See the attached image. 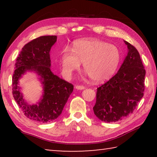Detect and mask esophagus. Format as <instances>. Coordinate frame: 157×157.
<instances>
[{
    "label": "esophagus",
    "instance_id": "esophagus-1",
    "mask_svg": "<svg viewBox=\"0 0 157 157\" xmlns=\"http://www.w3.org/2000/svg\"><path fill=\"white\" fill-rule=\"evenodd\" d=\"M75 89H79V90H82L85 89V86H82V85H77V86H75Z\"/></svg>",
    "mask_w": 157,
    "mask_h": 157
}]
</instances>
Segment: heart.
<instances>
[{
    "label": "heart",
    "instance_id": "obj_1",
    "mask_svg": "<svg viewBox=\"0 0 157 157\" xmlns=\"http://www.w3.org/2000/svg\"><path fill=\"white\" fill-rule=\"evenodd\" d=\"M120 50L115 45L96 39H82L74 41L72 49L66 48L60 56L63 75L69 78L79 70L81 62L93 81L109 79L121 62Z\"/></svg>",
    "mask_w": 157,
    "mask_h": 157
}]
</instances>
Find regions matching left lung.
<instances>
[{
    "label": "left lung",
    "mask_w": 157,
    "mask_h": 157,
    "mask_svg": "<svg viewBox=\"0 0 157 157\" xmlns=\"http://www.w3.org/2000/svg\"><path fill=\"white\" fill-rule=\"evenodd\" d=\"M128 53L115 75L98 87L95 115L102 121L111 123L130 115L143 96L145 70L137 49L124 41Z\"/></svg>",
    "instance_id": "8db88e82"
}]
</instances>
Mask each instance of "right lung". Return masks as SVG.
Returning a JSON list of instances; mask_svg holds the SVG:
<instances>
[{
    "label": "right lung",
    "instance_id": "right-lung-1",
    "mask_svg": "<svg viewBox=\"0 0 157 157\" xmlns=\"http://www.w3.org/2000/svg\"><path fill=\"white\" fill-rule=\"evenodd\" d=\"M57 36H42L26 44L18 55L12 76V94L23 114L31 120L48 123L56 119L73 91V85L50 70V50ZM34 70L43 79L44 94L39 105H30L22 99L18 79L26 70Z\"/></svg>",
    "mask_w": 157,
    "mask_h": 157
}]
</instances>
